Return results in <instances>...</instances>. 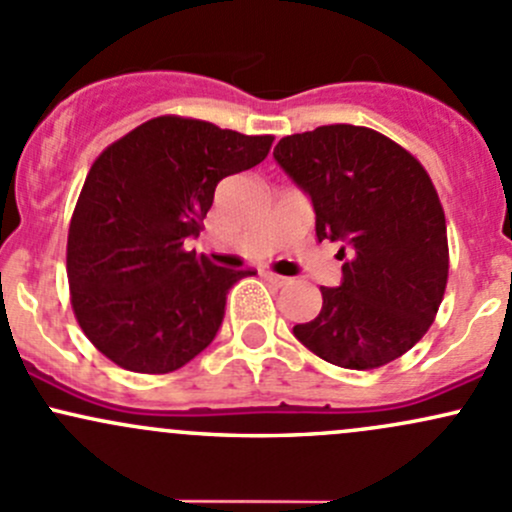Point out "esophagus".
<instances>
[{
  "mask_svg": "<svg viewBox=\"0 0 512 512\" xmlns=\"http://www.w3.org/2000/svg\"><path fill=\"white\" fill-rule=\"evenodd\" d=\"M263 278H266L273 288H283V285L290 283V278H283V276H278V273H271V271L263 273Z\"/></svg>",
  "mask_w": 512,
  "mask_h": 512,
  "instance_id": "34e87169",
  "label": "esophagus"
}]
</instances>
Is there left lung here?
Returning a JSON list of instances; mask_svg holds the SVG:
<instances>
[{
	"label": "left lung",
	"mask_w": 512,
	"mask_h": 512,
	"mask_svg": "<svg viewBox=\"0 0 512 512\" xmlns=\"http://www.w3.org/2000/svg\"><path fill=\"white\" fill-rule=\"evenodd\" d=\"M280 168L310 195L317 239L344 241L339 288L293 334L334 366L368 371L425 337L449 278L447 219L415 156L368 126L327 124L283 136Z\"/></svg>",
	"instance_id": "left-lung-1"
}]
</instances>
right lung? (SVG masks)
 Masks as SVG:
<instances>
[{
  "instance_id": "right-lung-1",
  "label": "right lung",
  "mask_w": 512,
  "mask_h": 512,
  "mask_svg": "<svg viewBox=\"0 0 512 512\" xmlns=\"http://www.w3.org/2000/svg\"><path fill=\"white\" fill-rule=\"evenodd\" d=\"M271 144V134L163 114L97 156L65 261L75 320L112 364L170 373L210 346L229 288L256 271L214 266L185 241L200 234L219 180L258 166Z\"/></svg>"
}]
</instances>
